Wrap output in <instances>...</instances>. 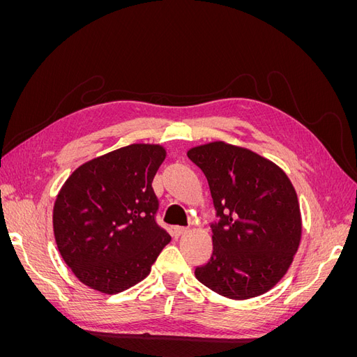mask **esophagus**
<instances>
[{"label":"esophagus","mask_w":357,"mask_h":357,"mask_svg":"<svg viewBox=\"0 0 357 357\" xmlns=\"http://www.w3.org/2000/svg\"><path fill=\"white\" fill-rule=\"evenodd\" d=\"M188 232V228H185V226H176L174 228V235L176 236H181V235H185Z\"/></svg>","instance_id":"34e87169"}]
</instances>
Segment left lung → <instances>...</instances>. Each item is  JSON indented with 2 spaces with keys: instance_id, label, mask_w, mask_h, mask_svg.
I'll list each match as a JSON object with an SVG mask.
<instances>
[{
  "instance_id": "obj_1",
  "label": "left lung",
  "mask_w": 357,
  "mask_h": 357,
  "mask_svg": "<svg viewBox=\"0 0 357 357\" xmlns=\"http://www.w3.org/2000/svg\"><path fill=\"white\" fill-rule=\"evenodd\" d=\"M188 158L207 177L218 222L213 253L195 277L215 294L248 299L274 287L301 241L296 192L282 168L248 149L214 142Z\"/></svg>"
}]
</instances>
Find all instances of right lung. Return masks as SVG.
<instances>
[{"mask_svg":"<svg viewBox=\"0 0 357 357\" xmlns=\"http://www.w3.org/2000/svg\"><path fill=\"white\" fill-rule=\"evenodd\" d=\"M158 144H131L75 169L53 207L58 250L74 275L102 294L142 282L169 241L156 222Z\"/></svg>","mask_w":357,"mask_h":357,"instance_id":"obj_1","label":"right lung"}]
</instances>
